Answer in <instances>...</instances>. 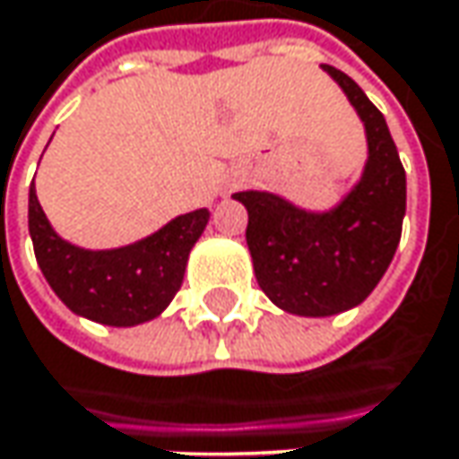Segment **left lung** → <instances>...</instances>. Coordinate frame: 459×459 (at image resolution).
Masks as SVG:
<instances>
[{
    "label": "left lung",
    "instance_id": "1",
    "mask_svg": "<svg viewBox=\"0 0 459 459\" xmlns=\"http://www.w3.org/2000/svg\"><path fill=\"white\" fill-rule=\"evenodd\" d=\"M366 126L368 160L356 189L330 212H307L267 192H236L259 288L301 316L359 307L387 273L403 233L405 169L382 111L340 69L322 65Z\"/></svg>",
    "mask_w": 459,
    "mask_h": 459
}]
</instances>
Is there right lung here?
Here are the masks:
<instances>
[{
    "mask_svg": "<svg viewBox=\"0 0 459 459\" xmlns=\"http://www.w3.org/2000/svg\"><path fill=\"white\" fill-rule=\"evenodd\" d=\"M207 218V210H195L137 244L88 252L54 233L33 184L28 197V229L43 278L74 314L111 327L148 322L171 304Z\"/></svg>",
    "mask_w": 459,
    "mask_h": 459,
    "instance_id": "1",
    "label": "right lung"
}]
</instances>
